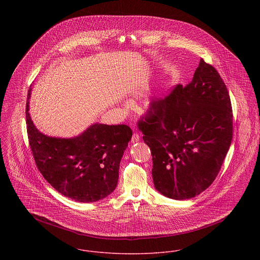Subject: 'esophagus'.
Instances as JSON below:
<instances>
[{
	"label": "esophagus",
	"mask_w": 260,
	"mask_h": 260,
	"mask_svg": "<svg viewBox=\"0 0 260 260\" xmlns=\"http://www.w3.org/2000/svg\"><path fill=\"white\" fill-rule=\"evenodd\" d=\"M140 140V136H139V134H137V133H134L133 135H132V139H131V142L132 143H136V142H138Z\"/></svg>",
	"instance_id": "esophagus-1"
}]
</instances>
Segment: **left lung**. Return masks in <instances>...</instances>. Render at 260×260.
Here are the masks:
<instances>
[{
  "label": "left lung",
  "instance_id": "1",
  "mask_svg": "<svg viewBox=\"0 0 260 260\" xmlns=\"http://www.w3.org/2000/svg\"><path fill=\"white\" fill-rule=\"evenodd\" d=\"M232 119L222 78L201 59L192 81L153 101L138 122L151 150L156 190L185 200L211 185L231 144Z\"/></svg>",
  "mask_w": 260,
  "mask_h": 260
}]
</instances>
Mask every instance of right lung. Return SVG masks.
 <instances>
[{
	"label": "right lung",
	"mask_w": 260,
	"mask_h": 260,
	"mask_svg": "<svg viewBox=\"0 0 260 260\" xmlns=\"http://www.w3.org/2000/svg\"><path fill=\"white\" fill-rule=\"evenodd\" d=\"M26 105L31 150L43 177L62 195L78 202L104 199L118 184L120 161L131 140L127 125L94 123L71 138L52 137L37 129Z\"/></svg>",
	"instance_id": "obj_1"
}]
</instances>
